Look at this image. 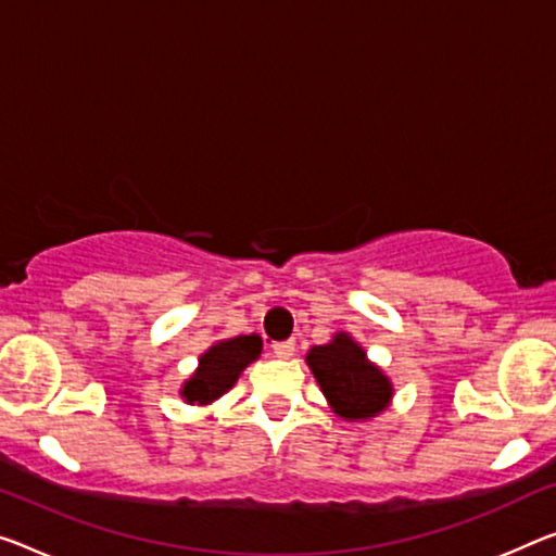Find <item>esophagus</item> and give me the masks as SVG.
Instances as JSON below:
<instances>
[{"label": "esophagus", "mask_w": 556, "mask_h": 556, "mask_svg": "<svg viewBox=\"0 0 556 556\" xmlns=\"http://www.w3.org/2000/svg\"><path fill=\"white\" fill-rule=\"evenodd\" d=\"M273 355H276L278 361H290V357L295 355V343L293 340H280V343L273 345Z\"/></svg>", "instance_id": "1"}]
</instances>
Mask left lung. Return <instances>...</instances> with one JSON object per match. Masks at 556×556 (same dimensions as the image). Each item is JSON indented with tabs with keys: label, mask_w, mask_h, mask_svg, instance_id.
I'll list each match as a JSON object with an SVG mask.
<instances>
[{
	"label": "left lung",
	"mask_w": 556,
	"mask_h": 556,
	"mask_svg": "<svg viewBox=\"0 0 556 556\" xmlns=\"http://www.w3.org/2000/svg\"><path fill=\"white\" fill-rule=\"evenodd\" d=\"M305 363L328 405L340 420L367 422L386 413L395 395L392 380L367 357L365 348L345 330L326 345L307 350Z\"/></svg>",
	"instance_id": "1"
}]
</instances>
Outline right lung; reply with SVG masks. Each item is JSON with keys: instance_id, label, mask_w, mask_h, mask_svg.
<instances>
[{"instance_id": "add662e5", "label": "right lung", "mask_w": 556, "mask_h": 556, "mask_svg": "<svg viewBox=\"0 0 556 556\" xmlns=\"http://www.w3.org/2000/svg\"><path fill=\"white\" fill-rule=\"evenodd\" d=\"M263 353L261 336H236L226 340H216L206 353H201L199 367L184 380L178 395L186 405H211L220 395L236 386L241 372L255 363Z\"/></svg>"}]
</instances>
